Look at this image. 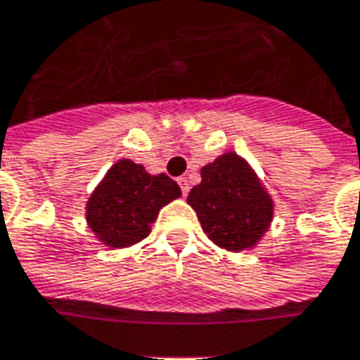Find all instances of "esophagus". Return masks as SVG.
<instances>
[{"label": "esophagus", "mask_w": 360, "mask_h": 360, "mask_svg": "<svg viewBox=\"0 0 360 360\" xmlns=\"http://www.w3.org/2000/svg\"><path fill=\"white\" fill-rule=\"evenodd\" d=\"M178 184H180V188H182V194L186 196L188 190H190V182H188L186 176H180V178H178Z\"/></svg>", "instance_id": "34e87169"}]
</instances>
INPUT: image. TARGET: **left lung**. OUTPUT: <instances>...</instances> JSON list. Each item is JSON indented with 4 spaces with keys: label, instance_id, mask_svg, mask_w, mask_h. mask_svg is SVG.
<instances>
[{
    "label": "left lung",
    "instance_id": "8db88e82",
    "mask_svg": "<svg viewBox=\"0 0 360 360\" xmlns=\"http://www.w3.org/2000/svg\"><path fill=\"white\" fill-rule=\"evenodd\" d=\"M202 182L190 190L188 204L216 246L240 252L255 248L270 229L274 202L252 166L226 152L200 170Z\"/></svg>",
    "mask_w": 360,
    "mask_h": 360
}]
</instances>
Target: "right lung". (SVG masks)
I'll return each instance as SVG.
<instances>
[{
  "label": "right lung",
  "mask_w": 360,
  "mask_h": 360,
  "mask_svg": "<svg viewBox=\"0 0 360 360\" xmlns=\"http://www.w3.org/2000/svg\"><path fill=\"white\" fill-rule=\"evenodd\" d=\"M180 194V186L166 174H148L142 164L122 158L91 192L86 220L102 244L128 248L144 240L160 208Z\"/></svg>",
  "instance_id": "obj_1"
}]
</instances>
